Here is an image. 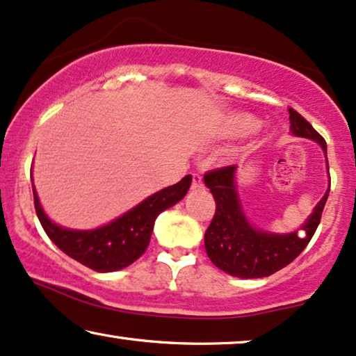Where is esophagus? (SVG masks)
Here are the masks:
<instances>
[{
	"label": "esophagus",
	"instance_id": "esophagus-1",
	"mask_svg": "<svg viewBox=\"0 0 356 356\" xmlns=\"http://www.w3.org/2000/svg\"><path fill=\"white\" fill-rule=\"evenodd\" d=\"M203 181L200 174H192V188H202Z\"/></svg>",
	"mask_w": 356,
	"mask_h": 356
}]
</instances>
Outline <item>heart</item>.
Listing matches in <instances>:
<instances>
[{"label":"heart","mask_w":356,"mask_h":356,"mask_svg":"<svg viewBox=\"0 0 356 356\" xmlns=\"http://www.w3.org/2000/svg\"><path fill=\"white\" fill-rule=\"evenodd\" d=\"M259 127V122L254 117L249 115H238L229 118L226 125V134L227 135H245L254 131Z\"/></svg>","instance_id":"1"}]
</instances>
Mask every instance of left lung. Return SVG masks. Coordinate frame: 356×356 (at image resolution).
I'll return each mask as SVG.
<instances>
[{"mask_svg":"<svg viewBox=\"0 0 356 356\" xmlns=\"http://www.w3.org/2000/svg\"><path fill=\"white\" fill-rule=\"evenodd\" d=\"M290 112L291 131L296 136L317 141L327 158L325 140L312 129V125L295 108ZM329 168V163H327ZM236 165L213 169L203 175L205 186L215 198L216 210L205 231V249L208 257L222 272L239 278L268 277L288 264H291L314 236L321 222L329 191L317 203L312 215L307 218L300 233L270 234L254 229L245 220L234 186Z\"/></svg>","mask_w":356,"mask_h":356,"instance_id":"1","label":"left lung"}]
</instances>
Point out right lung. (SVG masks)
Here are the masks:
<instances>
[{"instance_id": "add662e5", "label": "right lung", "mask_w": 356, "mask_h": 356, "mask_svg": "<svg viewBox=\"0 0 356 356\" xmlns=\"http://www.w3.org/2000/svg\"><path fill=\"white\" fill-rule=\"evenodd\" d=\"M191 175H186L181 182L156 192L154 195L148 197L115 221L91 231L66 229L51 222L42 210L34 186L32 191H34V207L40 225L56 248L96 272H115L129 267L145 254L153 233L156 216L165 208L182 200L191 187Z\"/></svg>"}]
</instances>
